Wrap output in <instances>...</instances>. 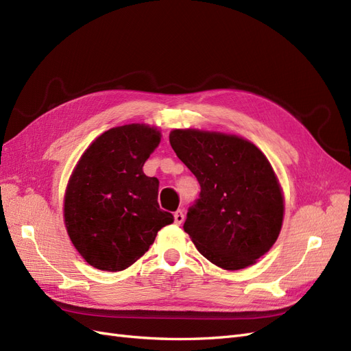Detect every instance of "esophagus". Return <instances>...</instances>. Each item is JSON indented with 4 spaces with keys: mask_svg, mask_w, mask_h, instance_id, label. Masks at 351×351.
<instances>
[{
    "mask_svg": "<svg viewBox=\"0 0 351 351\" xmlns=\"http://www.w3.org/2000/svg\"><path fill=\"white\" fill-rule=\"evenodd\" d=\"M174 221H176V224H178V226L184 221V212H183V209H178L177 212H174Z\"/></svg>",
    "mask_w": 351,
    "mask_h": 351,
    "instance_id": "1",
    "label": "esophagus"
}]
</instances>
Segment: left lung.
<instances>
[{
    "label": "left lung",
    "mask_w": 351,
    "mask_h": 351,
    "mask_svg": "<svg viewBox=\"0 0 351 351\" xmlns=\"http://www.w3.org/2000/svg\"><path fill=\"white\" fill-rule=\"evenodd\" d=\"M169 143L200 184L184 231L200 254L228 271L253 265L277 241L284 199L274 169L239 136L173 130Z\"/></svg>",
    "instance_id": "8db88e82"
}]
</instances>
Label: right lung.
<instances>
[{"label": "right lung", "instance_id": "obj_1", "mask_svg": "<svg viewBox=\"0 0 351 351\" xmlns=\"http://www.w3.org/2000/svg\"><path fill=\"white\" fill-rule=\"evenodd\" d=\"M159 141L161 133L149 125L114 127L93 141L74 168L64 222L74 247L93 268H129L174 221L158 205V178L143 173Z\"/></svg>", "mask_w": 351, "mask_h": 351}]
</instances>
